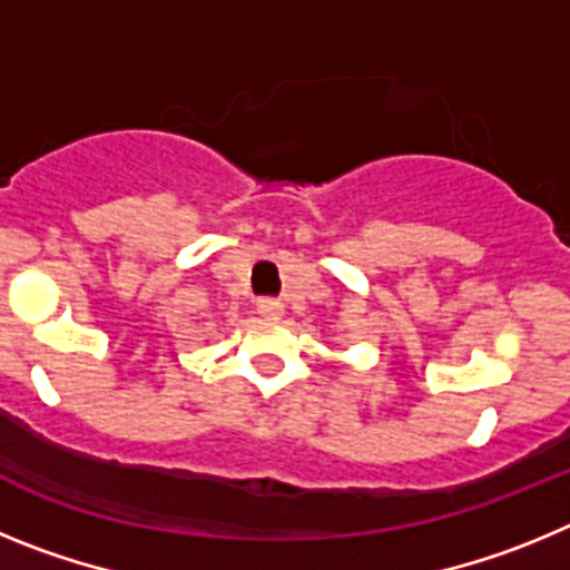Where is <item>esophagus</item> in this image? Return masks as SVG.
<instances>
[{"mask_svg": "<svg viewBox=\"0 0 570 570\" xmlns=\"http://www.w3.org/2000/svg\"><path fill=\"white\" fill-rule=\"evenodd\" d=\"M256 314L265 316V320H279V316L285 314V308H282V302L276 299H259L256 302Z\"/></svg>", "mask_w": 570, "mask_h": 570, "instance_id": "obj_1", "label": "esophagus"}]
</instances>
